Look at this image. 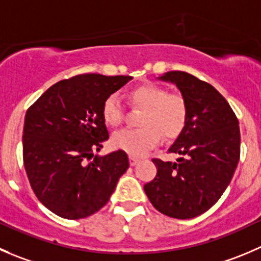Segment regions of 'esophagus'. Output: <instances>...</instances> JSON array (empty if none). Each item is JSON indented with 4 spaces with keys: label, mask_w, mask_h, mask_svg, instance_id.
I'll list each match as a JSON object with an SVG mask.
<instances>
[{
    "label": "esophagus",
    "mask_w": 261,
    "mask_h": 261,
    "mask_svg": "<svg viewBox=\"0 0 261 261\" xmlns=\"http://www.w3.org/2000/svg\"><path fill=\"white\" fill-rule=\"evenodd\" d=\"M128 161H130V166H136V164L140 162V159L135 158V156H130V158H128Z\"/></svg>",
    "instance_id": "esophagus-1"
}]
</instances>
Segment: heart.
<instances>
[{
  "label": "heart",
  "instance_id": "heart-1",
  "mask_svg": "<svg viewBox=\"0 0 261 261\" xmlns=\"http://www.w3.org/2000/svg\"><path fill=\"white\" fill-rule=\"evenodd\" d=\"M134 106L143 108L140 128H125L112 136V145L130 155H145L161 141L174 139L184 130L187 120L186 100L178 94H168L166 89L153 84H144L130 92ZM102 117L108 126L120 125L123 120V110L116 94L103 102Z\"/></svg>",
  "mask_w": 261,
  "mask_h": 261
}]
</instances>
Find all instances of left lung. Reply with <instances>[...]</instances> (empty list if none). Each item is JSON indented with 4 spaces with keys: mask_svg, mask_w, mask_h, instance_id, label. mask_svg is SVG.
Listing matches in <instances>:
<instances>
[{
    "mask_svg": "<svg viewBox=\"0 0 261 261\" xmlns=\"http://www.w3.org/2000/svg\"><path fill=\"white\" fill-rule=\"evenodd\" d=\"M176 85L186 100L184 130L168 148L176 162L153 159L156 176L144 185L154 208L177 219L205 213L228 187L240 159L239 120L214 87L184 71L156 77Z\"/></svg>",
    "mask_w": 261,
    "mask_h": 261,
    "instance_id": "obj_1",
    "label": "left lung"
}]
</instances>
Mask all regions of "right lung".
<instances>
[{
	"instance_id": "right-lung-1",
	"label": "right lung",
	"mask_w": 261,
	"mask_h": 261,
	"mask_svg": "<svg viewBox=\"0 0 261 261\" xmlns=\"http://www.w3.org/2000/svg\"><path fill=\"white\" fill-rule=\"evenodd\" d=\"M130 80L122 75H77L56 83L27 111L24 167L38 200L52 213L66 219L92 216L108 203L127 171L123 150L92 156L110 138L103 102Z\"/></svg>"
}]
</instances>
